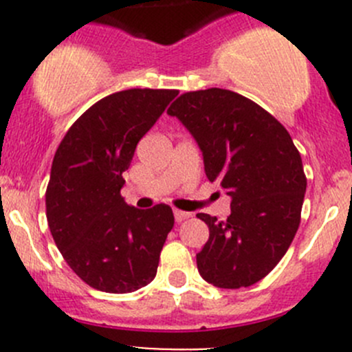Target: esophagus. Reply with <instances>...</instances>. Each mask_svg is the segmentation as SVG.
I'll return each mask as SVG.
<instances>
[{
    "mask_svg": "<svg viewBox=\"0 0 352 352\" xmlns=\"http://www.w3.org/2000/svg\"><path fill=\"white\" fill-rule=\"evenodd\" d=\"M173 216H175L177 223H182V221H186L187 218H190V212L180 211V209H173Z\"/></svg>",
    "mask_w": 352,
    "mask_h": 352,
    "instance_id": "34e87169",
    "label": "esophagus"
}]
</instances>
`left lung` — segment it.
<instances>
[{
  "mask_svg": "<svg viewBox=\"0 0 352 352\" xmlns=\"http://www.w3.org/2000/svg\"><path fill=\"white\" fill-rule=\"evenodd\" d=\"M189 129L209 182L232 197L226 221L199 212L209 239L197 271L226 289L261 281L278 265L298 232L307 177L286 127L250 98L223 88L187 91L170 109Z\"/></svg>",
  "mask_w": 352,
  "mask_h": 352,
  "instance_id": "obj_1",
  "label": "left lung"
}]
</instances>
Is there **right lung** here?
I'll list each match as a JSON object with an SVG mask.
<instances>
[{
	"instance_id": "right-lung-1",
	"label": "right lung",
	"mask_w": 352,
	"mask_h": 352,
	"mask_svg": "<svg viewBox=\"0 0 352 352\" xmlns=\"http://www.w3.org/2000/svg\"><path fill=\"white\" fill-rule=\"evenodd\" d=\"M177 95L151 88L109 95L78 117L56 151L45 190L49 228L66 264L95 289L131 293L155 279L172 208H133L120 189L138 143Z\"/></svg>"
}]
</instances>
